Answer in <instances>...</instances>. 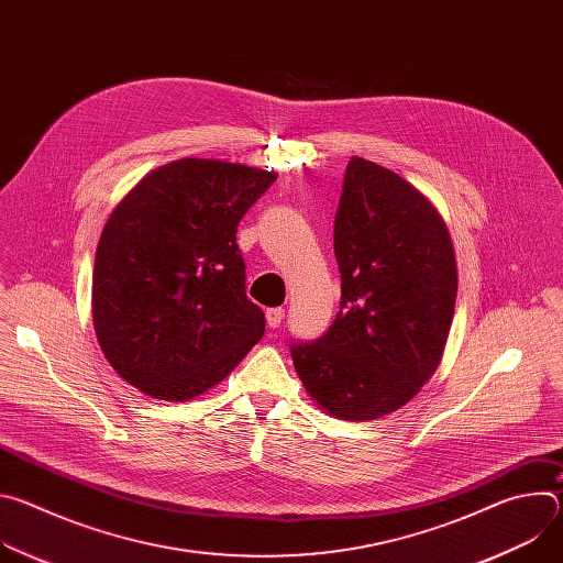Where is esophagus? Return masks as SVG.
<instances>
[{
  "instance_id": "1",
  "label": "esophagus",
  "mask_w": 563,
  "mask_h": 563,
  "mask_svg": "<svg viewBox=\"0 0 563 563\" xmlns=\"http://www.w3.org/2000/svg\"><path fill=\"white\" fill-rule=\"evenodd\" d=\"M265 318H267V325H269L272 330H276V328H280V323H283L285 309H283V307H269V309L265 311Z\"/></svg>"
}]
</instances>
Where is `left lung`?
I'll list each match as a JSON object with an SVG mask.
<instances>
[{
    "label": "left lung",
    "mask_w": 563,
    "mask_h": 563,
    "mask_svg": "<svg viewBox=\"0 0 563 563\" xmlns=\"http://www.w3.org/2000/svg\"><path fill=\"white\" fill-rule=\"evenodd\" d=\"M341 307L316 341H291L294 367L336 419L404 408L439 367L456 300L448 227L408 180L352 157L334 218Z\"/></svg>",
    "instance_id": "8db88e82"
}]
</instances>
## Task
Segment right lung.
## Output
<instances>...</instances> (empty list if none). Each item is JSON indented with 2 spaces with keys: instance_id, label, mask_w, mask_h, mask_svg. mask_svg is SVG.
<instances>
[{
  "instance_id": "add662e5",
  "label": "right lung",
  "mask_w": 563,
  "mask_h": 563,
  "mask_svg": "<svg viewBox=\"0 0 563 563\" xmlns=\"http://www.w3.org/2000/svg\"><path fill=\"white\" fill-rule=\"evenodd\" d=\"M276 174L185 157L151 172L98 243L93 325L113 369L163 400L220 383L265 334L247 298L238 222Z\"/></svg>"
}]
</instances>
